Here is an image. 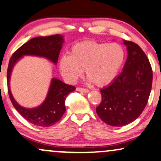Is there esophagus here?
<instances>
[{
	"mask_svg": "<svg viewBox=\"0 0 161 161\" xmlns=\"http://www.w3.org/2000/svg\"><path fill=\"white\" fill-rule=\"evenodd\" d=\"M76 91H78V92H84V93H88L89 92V90L87 88H76Z\"/></svg>",
	"mask_w": 161,
	"mask_h": 161,
	"instance_id": "esophagus-1",
	"label": "esophagus"
}]
</instances>
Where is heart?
<instances>
[{
  "instance_id": "heart-1",
  "label": "heart",
  "mask_w": 161,
  "mask_h": 161,
  "mask_svg": "<svg viewBox=\"0 0 161 161\" xmlns=\"http://www.w3.org/2000/svg\"><path fill=\"white\" fill-rule=\"evenodd\" d=\"M125 59L124 48L119 43L83 41L71 48L69 55L61 57L59 68L63 76L74 82L86 73L95 86L103 87L115 79Z\"/></svg>"
}]
</instances>
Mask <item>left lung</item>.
Wrapping results in <instances>:
<instances>
[{
	"mask_svg": "<svg viewBox=\"0 0 161 161\" xmlns=\"http://www.w3.org/2000/svg\"><path fill=\"white\" fill-rule=\"evenodd\" d=\"M128 56L122 73L109 86L100 90L102 101L96 112L111 126L128 125L141 115L152 86V66L145 52L135 42L125 40Z\"/></svg>",
	"mask_w": 161,
	"mask_h": 161,
	"instance_id": "8db88e82",
	"label": "left lung"
}]
</instances>
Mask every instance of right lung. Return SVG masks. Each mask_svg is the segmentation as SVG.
I'll list each match as a JSON object with an SVG mask.
<instances>
[{
  "instance_id": "right-lung-1",
  "label": "right lung",
  "mask_w": 161,
  "mask_h": 161,
  "mask_svg": "<svg viewBox=\"0 0 161 161\" xmlns=\"http://www.w3.org/2000/svg\"><path fill=\"white\" fill-rule=\"evenodd\" d=\"M63 42V36L60 34L32 38L19 47L9 59L7 74L9 99L19 114L34 125L49 127L58 122L66 111L64 103L66 97L69 93L75 90V87L65 84L58 79H52L49 92L44 102L38 107L26 109L17 103L9 89V79L13 67L23 55L45 57L54 64H57Z\"/></svg>"
}]
</instances>
